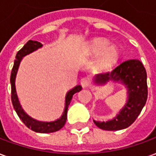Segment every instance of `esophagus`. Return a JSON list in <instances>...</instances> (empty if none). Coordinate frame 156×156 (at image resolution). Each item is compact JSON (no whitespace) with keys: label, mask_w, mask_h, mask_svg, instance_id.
Instances as JSON below:
<instances>
[{"label":"esophagus","mask_w":156,"mask_h":156,"mask_svg":"<svg viewBox=\"0 0 156 156\" xmlns=\"http://www.w3.org/2000/svg\"><path fill=\"white\" fill-rule=\"evenodd\" d=\"M80 83H81V85H82V87H83V88H86V87H88L89 84H90V81H89L88 78H83L81 79Z\"/></svg>","instance_id":"34e87169"}]
</instances>
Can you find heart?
Returning <instances> with one entry per match:
<instances>
[{
    "label": "heart",
    "mask_w": 156,
    "mask_h": 156,
    "mask_svg": "<svg viewBox=\"0 0 156 156\" xmlns=\"http://www.w3.org/2000/svg\"><path fill=\"white\" fill-rule=\"evenodd\" d=\"M84 52L89 56L96 57L100 55L99 65L102 67H109L118 59L119 51L115 46H110V42L97 38L87 43L84 47Z\"/></svg>",
    "instance_id": "obj_1"
}]
</instances>
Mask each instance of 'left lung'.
<instances>
[{
	"label": "left lung",
	"instance_id": "left-lung-1",
	"mask_svg": "<svg viewBox=\"0 0 156 156\" xmlns=\"http://www.w3.org/2000/svg\"><path fill=\"white\" fill-rule=\"evenodd\" d=\"M120 83L127 90L126 104L114 118L106 122L95 121L97 126L105 130H120L130 126L141 113L148 98L147 73L142 63L138 59L122 62L111 73L98 74L93 82L105 85L108 82Z\"/></svg>",
	"mask_w": 156,
	"mask_h": 156
}]
</instances>
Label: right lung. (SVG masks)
Instances as JSON below:
<instances>
[{"label":"right lung","instance_id":"add662e5","mask_svg":"<svg viewBox=\"0 0 156 156\" xmlns=\"http://www.w3.org/2000/svg\"><path fill=\"white\" fill-rule=\"evenodd\" d=\"M42 44L41 42H38L36 41H28L27 43L20 50L14 59V66L11 72V77H10V83H11V100H12V104L14 106V110L16 111L17 115H19L20 120L24 122V124L27 128H29L30 129H32L33 131L38 132V133H52V132H56L59 130L61 128L64 127L66 118H67V110L69 105L71 103V101L73 99V95L77 92H79L82 90L81 85H76L74 88L70 90L66 95V103H65V109L63 111V114L61 116L54 121L51 122H42L38 121L34 118L31 117L28 115L25 110L22 109L20 103L17 92H16V87H15V79H16V75L18 73V69H19L20 64L22 60V58L25 56L28 55L30 53H32L33 51L38 50L39 48L42 47Z\"/></svg>","mask_w":156,"mask_h":156}]
</instances>
